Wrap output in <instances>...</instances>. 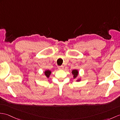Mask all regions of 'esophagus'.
I'll use <instances>...</instances> for the list:
<instances>
[{"mask_svg": "<svg viewBox=\"0 0 120 120\" xmlns=\"http://www.w3.org/2000/svg\"><path fill=\"white\" fill-rule=\"evenodd\" d=\"M58 69H63V68H64V66L63 65L58 66Z\"/></svg>", "mask_w": 120, "mask_h": 120, "instance_id": "34e87169", "label": "esophagus"}]
</instances>
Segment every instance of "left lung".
<instances>
[{"label": "left lung", "instance_id": "left-lung-1", "mask_svg": "<svg viewBox=\"0 0 120 120\" xmlns=\"http://www.w3.org/2000/svg\"><path fill=\"white\" fill-rule=\"evenodd\" d=\"M72 74L74 75V78H76V77L78 76V71L77 70H73L72 71Z\"/></svg>", "mask_w": 120, "mask_h": 120}]
</instances>
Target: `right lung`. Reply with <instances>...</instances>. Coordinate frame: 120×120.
<instances>
[{
    "label": "right lung",
    "mask_w": 120,
    "mask_h": 120,
    "mask_svg": "<svg viewBox=\"0 0 120 120\" xmlns=\"http://www.w3.org/2000/svg\"><path fill=\"white\" fill-rule=\"evenodd\" d=\"M51 74V71H49V70L46 71H45V76H46L47 78L49 77V75H50V74Z\"/></svg>",
    "instance_id": "obj_1"
}]
</instances>
